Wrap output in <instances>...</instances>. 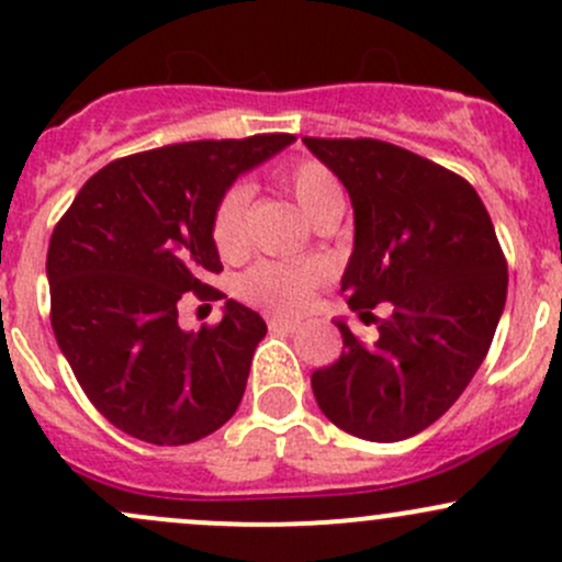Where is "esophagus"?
<instances>
[{
  "instance_id": "esophagus-1",
  "label": "esophagus",
  "mask_w": 562,
  "mask_h": 562,
  "mask_svg": "<svg viewBox=\"0 0 562 562\" xmlns=\"http://www.w3.org/2000/svg\"><path fill=\"white\" fill-rule=\"evenodd\" d=\"M271 330H285V334H293L299 328L296 321H288V317H269Z\"/></svg>"
}]
</instances>
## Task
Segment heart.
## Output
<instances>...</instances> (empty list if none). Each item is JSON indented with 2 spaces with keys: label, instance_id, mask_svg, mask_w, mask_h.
<instances>
[{
  "label": "heart",
  "instance_id": "b5f03b06",
  "mask_svg": "<svg viewBox=\"0 0 562 562\" xmlns=\"http://www.w3.org/2000/svg\"><path fill=\"white\" fill-rule=\"evenodd\" d=\"M310 217L341 202V188L326 164L315 158H293L277 172ZM247 210L250 188L236 182L212 206L210 236L223 258H239L247 250ZM323 280V266L312 261H261L241 274L239 293L252 304L274 312H299Z\"/></svg>",
  "mask_w": 562,
  "mask_h": 562
}]
</instances>
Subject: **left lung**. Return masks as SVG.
I'll return each mask as SVG.
<instances>
[{"label":"left lung","instance_id":"obj_1","mask_svg":"<svg viewBox=\"0 0 562 562\" xmlns=\"http://www.w3.org/2000/svg\"><path fill=\"white\" fill-rule=\"evenodd\" d=\"M304 145L345 182L356 247L341 277L347 304L376 339L341 330V356L312 374L336 428L369 441L420 434L460 398L493 345L506 304V258L469 180L382 139ZM390 300L376 322L370 310Z\"/></svg>","mask_w":562,"mask_h":562}]
</instances>
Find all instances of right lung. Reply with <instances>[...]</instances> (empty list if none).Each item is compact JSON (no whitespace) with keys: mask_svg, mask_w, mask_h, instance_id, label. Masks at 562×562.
Instances as JSON below:
<instances>
[{"mask_svg":"<svg viewBox=\"0 0 562 562\" xmlns=\"http://www.w3.org/2000/svg\"><path fill=\"white\" fill-rule=\"evenodd\" d=\"M293 134L156 147L99 169L47 247L50 326L82 393L134 439L180 447L204 439L245 395L266 336L258 312L226 301L217 326L182 330V293L215 301L221 274L210 217L221 193Z\"/></svg>","mask_w":562,"mask_h":562,"instance_id":"1","label":"right lung"}]
</instances>
